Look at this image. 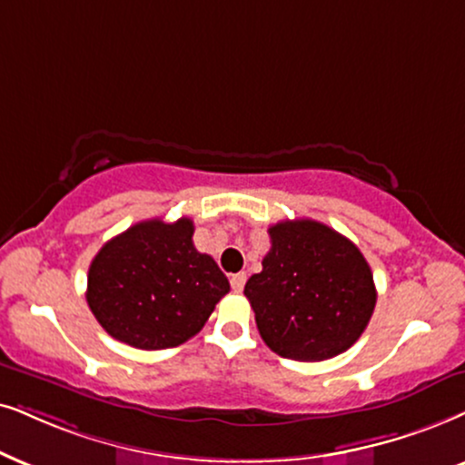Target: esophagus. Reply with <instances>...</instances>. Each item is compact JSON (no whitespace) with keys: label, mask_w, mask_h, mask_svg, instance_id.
Instances as JSON below:
<instances>
[{"label":"esophagus","mask_w":465,"mask_h":465,"mask_svg":"<svg viewBox=\"0 0 465 465\" xmlns=\"http://www.w3.org/2000/svg\"><path fill=\"white\" fill-rule=\"evenodd\" d=\"M229 283H232V290H233V292H242V290H244V283H246V274H244V272L232 274V279H229Z\"/></svg>","instance_id":"obj_1"}]
</instances>
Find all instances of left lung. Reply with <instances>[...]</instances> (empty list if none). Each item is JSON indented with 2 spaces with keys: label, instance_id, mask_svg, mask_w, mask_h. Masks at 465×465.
<instances>
[{
  "label": "left lung",
  "instance_id": "8db88e82",
  "mask_svg": "<svg viewBox=\"0 0 465 465\" xmlns=\"http://www.w3.org/2000/svg\"><path fill=\"white\" fill-rule=\"evenodd\" d=\"M262 272L244 285L257 331L274 354L320 362L350 350L375 309L373 274L354 242L324 223L268 229Z\"/></svg>",
  "mask_w": 465,
  "mask_h": 465
}]
</instances>
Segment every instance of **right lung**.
I'll return each mask as SVG.
<instances>
[{
  "mask_svg": "<svg viewBox=\"0 0 465 465\" xmlns=\"http://www.w3.org/2000/svg\"><path fill=\"white\" fill-rule=\"evenodd\" d=\"M193 232L186 216L141 221L96 252L85 298L111 337L137 350H167L202 331L229 281L195 249Z\"/></svg>",
  "mask_w": 465,
  "mask_h": 465,
  "instance_id": "right-lung-1",
  "label": "right lung"
}]
</instances>
